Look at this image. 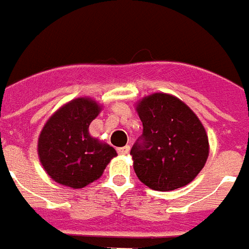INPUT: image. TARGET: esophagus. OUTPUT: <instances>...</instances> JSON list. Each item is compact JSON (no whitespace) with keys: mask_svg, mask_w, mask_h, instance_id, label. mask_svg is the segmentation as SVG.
I'll use <instances>...</instances> for the list:
<instances>
[{"mask_svg":"<svg viewBox=\"0 0 249 249\" xmlns=\"http://www.w3.org/2000/svg\"><path fill=\"white\" fill-rule=\"evenodd\" d=\"M128 152H130V146L119 147V148H118V154H119V155H127Z\"/></svg>","mask_w":249,"mask_h":249,"instance_id":"34e87169","label":"esophagus"}]
</instances>
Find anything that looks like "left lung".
<instances>
[{
    "label": "left lung",
    "instance_id": "left-lung-1",
    "mask_svg": "<svg viewBox=\"0 0 249 249\" xmlns=\"http://www.w3.org/2000/svg\"><path fill=\"white\" fill-rule=\"evenodd\" d=\"M143 123L142 143L131 148L138 179L157 191L191 183L210 154L206 128L186 103L166 92H154L137 103Z\"/></svg>",
    "mask_w": 249,
    "mask_h": 249
}]
</instances>
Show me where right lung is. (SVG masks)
<instances>
[{
    "instance_id": "1",
    "label": "right lung",
    "mask_w": 249,
    "mask_h": 249,
    "mask_svg": "<svg viewBox=\"0 0 249 249\" xmlns=\"http://www.w3.org/2000/svg\"><path fill=\"white\" fill-rule=\"evenodd\" d=\"M101 110L94 99L79 97L59 107L45 123L38 137V158L54 182L83 188L102 177L107 164L117 157L114 147L89 132Z\"/></svg>"
}]
</instances>
